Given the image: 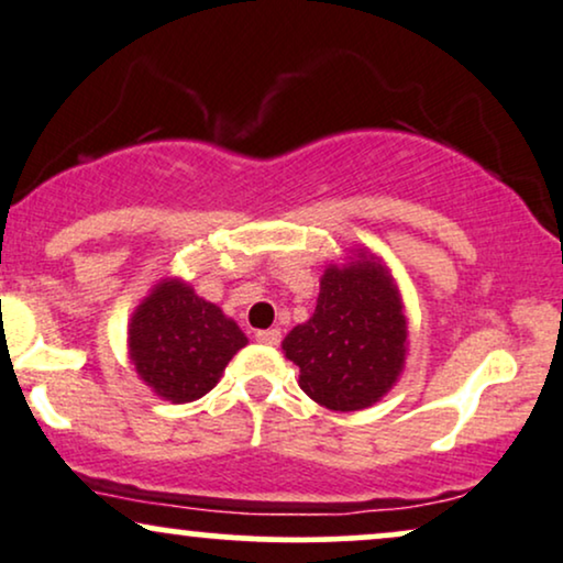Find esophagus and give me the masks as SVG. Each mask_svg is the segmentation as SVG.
<instances>
[{"instance_id": "1", "label": "esophagus", "mask_w": 563, "mask_h": 563, "mask_svg": "<svg viewBox=\"0 0 563 563\" xmlns=\"http://www.w3.org/2000/svg\"><path fill=\"white\" fill-rule=\"evenodd\" d=\"M254 338H257V343H262V345H277L280 343L283 334H280V330H260Z\"/></svg>"}]
</instances>
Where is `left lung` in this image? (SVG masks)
Returning <instances> with one entry per match:
<instances>
[{"instance_id":"8db88e82","label":"left lung","mask_w":563,"mask_h":563,"mask_svg":"<svg viewBox=\"0 0 563 563\" xmlns=\"http://www.w3.org/2000/svg\"><path fill=\"white\" fill-rule=\"evenodd\" d=\"M405 314L379 262L327 267L314 314L283 340L298 384L327 410H361L379 400L402 372Z\"/></svg>"}]
</instances>
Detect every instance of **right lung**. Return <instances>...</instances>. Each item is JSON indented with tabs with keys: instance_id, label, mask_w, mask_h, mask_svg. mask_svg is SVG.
Instances as JSON below:
<instances>
[{
	"instance_id": "1",
	"label": "right lung",
	"mask_w": 563,
	"mask_h": 563,
	"mask_svg": "<svg viewBox=\"0 0 563 563\" xmlns=\"http://www.w3.org/2000/svg\"><path fill=\"white\" fill-rule=\"evenodd\" d=\"M244 345L239 324L179 280L155 286L130 324L134 368L155 395L170 402L208 395Z\"/></svg>"
}]
</instances>
